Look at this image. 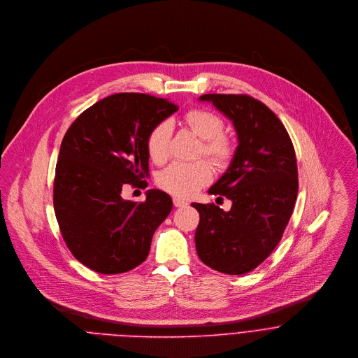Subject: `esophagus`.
Instances as JSON below:
<instances>
[{
  "mask_svg": "<svg viewBox=\"0 0 358 358\" xmlns=\"http://www.w3.org/2000/svg\"><path fill=\"white\" fill-rule=\"evenodd\" d=\"M173 206L175 207H185V206H187V201H185L179 197H173Z\"/></svg>",
  "mask_w": 358,
  "mask_h": 358,
  "instance_id": "esophagus-1",
  "label": "esophagus"
}]
</instances>
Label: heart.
<instances>
[{
	"mask_svg": "<svg viewBox=\"0 0 358 358\" xmlns=\"http://www.w3.org/2000/svg\"><path fill=\"white\" fill-rule=\"evenodd\" d=\"M185 120L189 127L204 140L201 150L204 155L217 164H224L231 158L232 143L222 133L225 124L220 115L206 108H193L185 115ZM171 134L172 124L166 120L158 122L150 130L145 140V148L148 157L155 164H162L169 157ZM211 179L213 168L208 162L175 161L158 173L157 185L176 197L186 199L207 186Z\"/></svg>",
	"mask_w": 358,
	"mask_h": 358,
	"instance_id": "heart-1",
	"label": "heart"
}]
</instances>
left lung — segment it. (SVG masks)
Instances as JSON below:
<instances>
[{
	"label": "left lung",
	"mask_w": 358,
	"mask_h": 358,
	"mask_svg": "<svg viewBox=\"0 0 358 358\" xmlns=\"http://www.w3.org/2000/svg\"><path fill=\"white\" fill-rule=\"evenodd\" d=\"M234 122L238 145L228 171L208 190L232 201L225 213L215 204L192 206L200 214L196 250L210 268L243 275L275 250L293 214L299 192L293 143L280 120L247 94H204Z\"/></svg>",
	"instance_id": "obj_1"
}]
</instances>
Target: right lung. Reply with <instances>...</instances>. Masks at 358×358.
I'll return each mask as SVG.
<instances>
[{
	"label": "right lung",
	"mask_w": 358,
	"mask_h": 358,
	"mask_svg": "<svg viewBox=\"0 0 358 358\" xmlns=\"http://www.w3.org/2000/svg\"><path fill=\"white\" fill-rule=\"evenodd\" d=\"M178 111L165 100L118 93L83 111L66 130L54 179L55 217L68 248L87 268L127 272L148 255L155 229L172 210L165 192L123 200L124 185L144 187L150 130Z\"/></svg>",
	"instance_id": "1"
}]
</instances>
